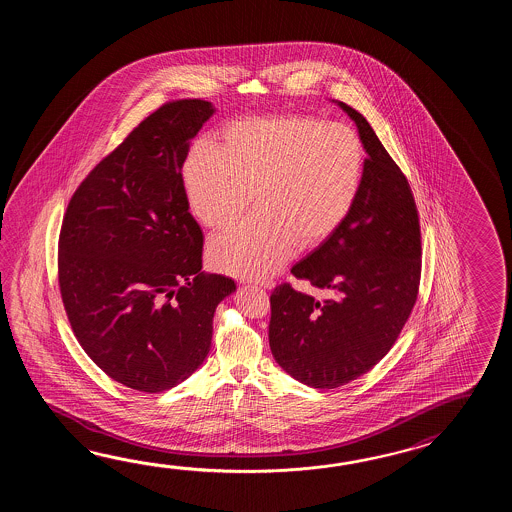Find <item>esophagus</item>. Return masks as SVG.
<instances>
[{"label": "esophagus", "mask_w": 512, "mask_h": 512, "mask_svg": "<svg viewBox=\"0 0 512 512\" xmlns=\"http://www.w3.org/2000/svg\"><path fill=\"white\" fill-rule=\"evenodd\" d=\"M271 285V282L254 283V287H256V289H258V287H261V289H269Z\"/></svg>", "instance_id": "34e87169"}]
</instances>
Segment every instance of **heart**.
Segmentation results:
<instances>
[{
	"label": "heart",
	"instance_id": "1",
	"mask_svg": "<svg viewBox=\"0 0 512 512\" xmlns=\"http://www.w3.org/2000/svg\"><path fill=\"white\" fill-rule=\"evenodd\" d=\"M366 152L357 131L311 115L230 122L218 148L199 142L183 179L196 218L223 229L254 201L256 212L208 243L214 269L267 278L294 245L329 240L359 201Z\"/></svg>",
	"mask_w": 512,
	"mask_h": 512
}]
</instances>
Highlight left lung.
Segmentation results:
<instances>
[{
	"instance_id": "1",
	"label": "left lung",
	"mask_w": 512,
	"mask_h": 512,
	"mask_svg": "<svg viewBox=\"0 0 512 512\" xmlns=\"http://www.w3.org/2000/svg\"><path fill=\"white\" fill-rule=\"evenodd\" d=\"M366 172L348 221L291 272L329 298L294 291L271 294L269 344L296 381L333 390L359 379L392 349L414 309L421 280V227L401 168L357 109Z\"/></svg>"
}]
</instances>
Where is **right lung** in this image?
<instances>
[{
  "mask_svg": "<svg viewBox=\"0 0 512 512\" xmlns=\"http://www.w3.org/2000/svg\"><path fill=\"white\" fill-rule=\"evenodd\" d=\"M214 115L201 98L166 102L80 183L58 240V285L89 359L113 381L159 393L207 359L212 318L236 291L201 272L203 232L183 164Z\"/></svg>",
  "mask_w": 512,
  "mask_h": 512,
  "instance_id": "add662e5",
  "label": "right lung"
}]
</instances>
